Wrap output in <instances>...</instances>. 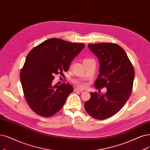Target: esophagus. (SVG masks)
Masks as SVG:
<instances>
[{"mask_svg": "<svg viewBox=\"0 0 150 150\" xmlns=\"http://www.w3.org/2000/svg\"><path fill=\"white\" fill-rule=\"evenodd\" d=\"M75 91H79V92H83L84 91L83 89H81V88H75L74 90Z\"/></svg>", "mask_w": 150, "mask_h": 150, "instance_id": "1", "label": "esophagus"}]
</instances>
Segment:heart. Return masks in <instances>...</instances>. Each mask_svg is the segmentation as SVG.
Listing matches in <instances>:
<instances>
[{
	"mask_svg": "<svg viewBox=\"0 0 150 150\" xmlns=\"http://www.w3.org/2000/svg\"><path fill=\"white\" fill-rule=\"evenodd\" d=\"M91 60V59H85L83 61H85V60ZM86 83H83V84H81V86H82V87H85V86H86Z\"/></svg>",
	"mask_w": 150,
	"mask_h": 150,
	"instance_id": "1",
	"label": "heart"
}]
</instances>
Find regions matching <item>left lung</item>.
<instances>
[{"label":"left lung","instance_id":"1","mask_svg":"<svg viewBox=\"0 0 150 150\" xmlns=\"http://www.w3.org/2000/svg\"><path fill=\"white\" fill-rule=\"evenodd\" d=\"M90 51L98 58L99 74L96 88L106 87L104 94L90 92L85 109L92 117L104 120L117 114L128 100L132 91L135 71L124 50L114 43L90 44Z\"/></svg>","mask_w":150,"mask_h":150}]
</instances>
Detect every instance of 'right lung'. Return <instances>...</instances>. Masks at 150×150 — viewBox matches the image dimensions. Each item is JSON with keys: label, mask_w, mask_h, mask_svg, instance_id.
<instances>
[{"label": "right lung", "mask_w": 150, "mask_h": 150, "mask_svg": "<svg viewBox=\"0 0 150 150\" xmlns=\"http://www.w3.org/2000/svg\"><path fill=\"white\" fill-rule=\"evenodd\" d=\"M84 44L51 38L33 48L28 54L20 72L26 102L37 114L49 117L62 109L74 88L69 83L53 86L55 75L68 70L71 62Z\"/></svg>", "instance_id": "add662e5"}]
</instances>
